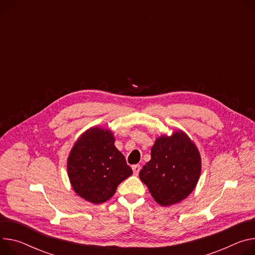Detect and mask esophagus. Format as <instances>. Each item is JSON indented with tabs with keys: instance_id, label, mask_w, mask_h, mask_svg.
I'll list each match as a JSON object with an SVG mask.
<instances>
[{
	"instance_id": "34e87169",
	"label": "esophagus",
	"mask_w": 255,
	"mask_h": 255,
	"mask_svg": "<svg viewBox=\"0 0 255 255\" xmlns=\"http://www.w3.org/2000/svg\"><path fill=\"white\" fill-rule=\"evenodd\" d=\"M140 169H141V167H140L139 165H134V166H132V170H133L134 175H138V173L140 172Z\"/></svg>"
}]
</instances>
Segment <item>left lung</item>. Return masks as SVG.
Segmentation results:
<instances>
[{
  "label": "left lung",
  "instance_id": "left-lung-1",
  "mask_svg": "<svg viewBox=\"0 0 255 255\" xmlns=\"http://www.w3.org/2000/svg\"><path fill=\"white\" fill-rule=\"evenodd\" d=\"M139 178L153 199L169 206L186 198L196 187L201 172V157L195 143L182 130L157 137Z\"/></svg>",
  "mask_w": 255,
  "mask_h": 255
}]
</instances>
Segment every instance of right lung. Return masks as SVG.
Returning a JSON list of instances; mask_svg holds the SVG:
<instances>
[{"label": "right lung", "instance_id": "add662e5", "mask_svg": "<svg viewBox=\"0 0 255 255\" xmlns=\"http://www.w3.org/2000/svg\"><path fill=\"white\" fill-rule=\"evenodd\" d=\"M67 171L74 191L95 204L109 200L118 185L132 175L115 146L113 132L102 127H91L80 135L69 153Z\"/></svg>", "mask_w": 255, "mask_h": 255}]
</instances>
